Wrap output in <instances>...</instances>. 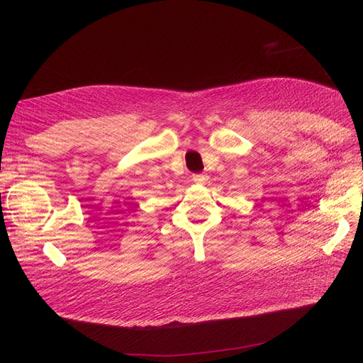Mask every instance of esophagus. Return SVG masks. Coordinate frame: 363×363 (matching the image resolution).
I'll return each instance as SVG.
<instances>
[{"label":"esophagus","instance_id":"1","mask_svg":"<svg viewBox=\"0 0 363 363\" xmlns=\"http://www.w3.org/2000/svg\"><path fill=\"white\" fill-rule=\"evenodd\" d=\"M192 180L199 184H204L207 182V175L206 174H194Z\"/></svg>","mask_w":363,"mask_h":363}]
</instances>
